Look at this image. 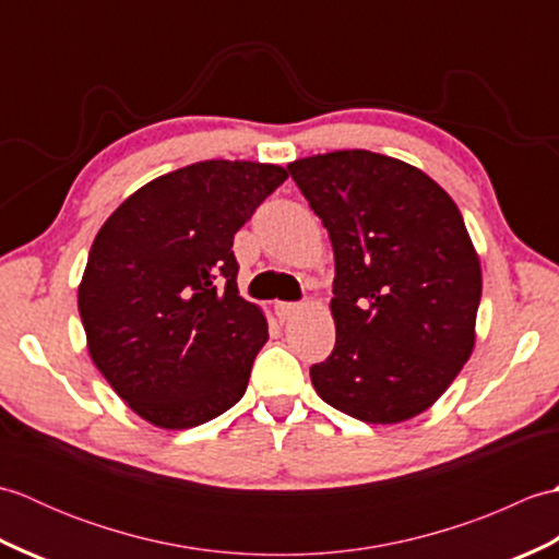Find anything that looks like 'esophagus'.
<instances>
[{
	"mask_svg": "<svg viewBox=\"0 0 559 559\" xmlns=\"http://www.w3.org/2000/svg\"><path fill=\"white\" fill-rule=\"evenodd\" d=\"M302 310V305L298 302H276V314L281 319H290L293 314H298Z\"/></svg>",
	"mask_w": 559,
	"mask_h": 559,
	"instance_id": "1",
	"label": "esophagus"
}]
</instances>
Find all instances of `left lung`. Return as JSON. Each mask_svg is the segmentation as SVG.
I'll return each instance as SVG.
<instances>
[{
    "label": "left lung",
    "instance_id": "obj_1",
    "mask_svg": "<svg viewBox=\"0 0 559 559\" xmlns=\"http://www.w3.org/2000/svg\"><path fill=\"white\" fill-rule=\"evenodd\" d=\"M288 170L336 261V346L312 365L317 394L362 423L411 420L476 346L483 273L461 211L432 177L382 153H317Z\"/></svg>",
    "mask_w": 559,
    "mask_h": 559
}]
</instances>
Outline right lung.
<instances>
[{"instance_id":"1","label":"right lung","mask_w":559,"mask_h":559,"mask_svg":"<svg viewBox=\"0 0 559 559\" xmlns=\"http://www.w3.org/2000/svg\"><path fill=\"white\" fill-rule=\"evenodd\" d=\"M288 170L201 160L160 175L103 223L79 283L91 360L163 430L204 425L245 396L269 341L237 290L233 237Z\"/></svg>"}]
</instances>
